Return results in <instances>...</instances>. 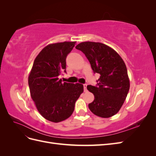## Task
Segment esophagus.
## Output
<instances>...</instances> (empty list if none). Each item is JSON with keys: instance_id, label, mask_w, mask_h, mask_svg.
Returning a JSON list of instances; mask_svg holds the SVG:
<instances>
[{"instance_id": "34e87169", "label": "esophagus", "mask_w": 156, "mask_h": 156, "mask_svg": "<svg viewBox=\"0 0 156 156\" xmlns=\"http://www.w3.org/2000/svg\"><path fill=\"white\" fill-rule=\"evenodd\" d=\"M83 87H84V91L86 92V91L87 90V84H83Z\"/></svg>"}]
</instances>
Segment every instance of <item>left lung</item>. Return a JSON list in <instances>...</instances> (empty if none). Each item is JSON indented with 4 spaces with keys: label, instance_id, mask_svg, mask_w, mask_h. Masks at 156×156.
<instances>
[{
    "label": "left lung",
    "instance_id": "left-lung-1",
    "mask_svg": "<svg viewBox=\"0 0 156 156\" xmlns=\"http://www.w3.org/2000/svg\"><path fill=\"white\" fill-rule=\"evenodd\" d=\"M75 48L85 55L94 73L100 74L96 86H87L94 95L90 110L101 118L112 116L120 109L129 90L124 60L114 49L99 42H82Z\"/></svg>",
    "mask_w": 156,
    "mask_h": 156
}]
</instances>
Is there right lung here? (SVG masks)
<instances>
[{"instance_id": "add662e5", "label": "right lung", "mask_w": 156, "mask_h": 156, "mask_svg": "<svg viewBox=\"0 0 156 156\" xmlns=\"http://www.w3.org/2000/svg\"><path fill=\"white\" fill-rule=\"evenodd\" d=\"M75 41L49 44L36 56L29 76L31 98L45 119L60 122L74 111L75 103L83 92L81 84L62 83L58 76L66 73V57Z\"/></svg>"}]
</instances>
